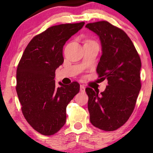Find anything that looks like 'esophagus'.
I'll return each mask as SVG.
<instances>
[{
	"mask_svg": "<svg viewBox=\"0 0 153 153\" xmlns=\"http://www.w3.org/2000/svg\"><path fill=\"white\" fill-rule=\"evenodd\" d=\"M85 88L84 85H80V91H81V92H84V91H85Z\"/></svg>",
	"mask_w": 153,
	"mask_h": 153,
	"instance_id": "34e87169",
	"label": "esophagus"
}]
</instances>
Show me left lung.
Wrapping results in <instances>:
<instances>
[{
  "mask_svg": "<svg viewBox=\"0 0 153 153\" xmlns=\"http://www.w3.org/2000/svg\"><path fill=\"white\" fill-rule=\"evenodd\" d=\"M85 27L98 35L102 54L96 72L108 85L103 92L86 88L90 121L94 127L114 131L122 127L134 110L141 89V60L132 42L122 29L108 22Z\"/></svg>",
  "mask_w": 153,
  "mask_h": 153,
  "instance_id": "left-lung-1",
  "label": "left lung"
}]
</instances>
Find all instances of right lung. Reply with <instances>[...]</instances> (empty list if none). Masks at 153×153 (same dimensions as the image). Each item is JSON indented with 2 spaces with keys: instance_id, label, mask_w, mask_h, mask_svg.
<instances>
[{
  "instance_id": "add662e5",
  "label": "right lung",
  "mask_w": 153,
  "mask_h": 153,
  "mask_svg": "<svg viewBox=\"0 0 153 153\" xmlns=\"http://www.w3.org/2000/svg\"><path fill=\"white\" fill-rule=\"evenodd\" d=\"M85 23L53 26L35 36L16 71V92L28 123L44 135L57 132L66 122V107L80 91L78 82L55 85V71L64 62L62 49Z\"/></svg>"
}]
</instances>
